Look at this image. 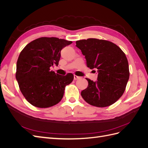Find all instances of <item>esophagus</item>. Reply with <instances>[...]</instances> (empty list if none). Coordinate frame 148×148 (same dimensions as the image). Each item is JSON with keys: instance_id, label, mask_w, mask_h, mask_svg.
I'll return each mask as SVG.
<instances>
[{"instance_id": "obj_1", "label": "esophagus", "mask_w": 148, "mask_h": 148, "mask_svg": "<svg viewBox=\"0 0 148 148\" xmlns=\"http://www.w3.org/2000/svg\"><path fill=\"white\" fill-rule=\"evenodd\" d=\"M80 78V77H78V76H77V75H74V79L75 80H77V79H79Z\"/></svg>"}]
</instances>
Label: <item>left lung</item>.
I'll return each mask as SVG.
<instances>
[{
    "mask_svg": "<svg viewBox=\"0 0 148 148\" xmlns=\"http://www.w3.org/2000/svg\"><path fill=\"white\" fill-rule=\"evenodd\" d=\"M90 69H97V81L88 82L81 95L89 104L98 107L109 106L123 95L130 71L125 53L114 43L103 39L89 38L76 41Z\"/></svg>",
    "mask_w": 148,
    "mask_h": 148,
    "instance_id": "obj_1",
    "label": "left lung"
}]
</instances>
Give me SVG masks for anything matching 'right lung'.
Here are the masks:
<instances>
[{"label":"right lung","mask_w":148,"mask_h":148,"mask_svg":"<svg viewBox=\"0 0 148 148\" xmlns=\"http://www.w3.org/2000/svg\"><path fill=\"white\" fill-rule=\"evenodd\" d=\"M71 43L63 39L42 37L28 44L20 52L15 77L21 93L31 105L47 108L62 100L73 75L56 74L51 66L59 65L61 50Z\"/></svg>","instance_id":"obj_1"}]
</instances>
